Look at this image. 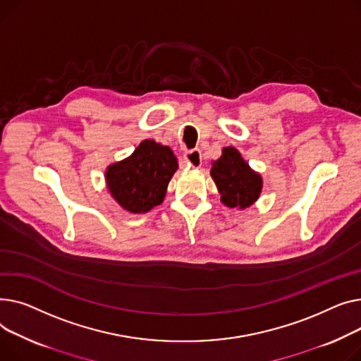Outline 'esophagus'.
Instances as JSON below:
<instances>
[{
	"instance_id": "34e87169",
	"label": "esophagus",
	"mask_w": 361,
	"mask_h": 361,
	"mask_svg": "<svg viewBox=\"0 0 361 361\" xmlns=\"http://www.w3.org/2000/svg\"><path fill=\"white\" fill-rule=\"evenodd\" d=\"M183 159L185 161L188 163L189 167H200L202 164V154L200 150H189L183 154Z\"/></svg>"
}]
</instances>
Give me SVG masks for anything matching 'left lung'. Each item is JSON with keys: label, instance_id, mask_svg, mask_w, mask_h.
Masks as SVG:
<instances>
[{"label": "left lung", "instance_id": "left-lung-1", "mask_svg": "<svg viewBox=\"0 0 361 361\" xmlns=\"http://www.w3.org/2000/svg\"><path fill=\"white\" fill-rule=\"evenodd\" d=\"M211 178L221 194V202L230 208H247L261 195V175L252 171L235 147L223 148L221 157L213 161Z\"/></svg>", "mask_w": 361, "mask_h": 361}]
</instances>
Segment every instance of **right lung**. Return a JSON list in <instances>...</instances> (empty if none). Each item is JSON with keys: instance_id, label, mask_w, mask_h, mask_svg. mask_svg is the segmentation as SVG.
<instances>
[{"instance_id": "obj_1", "label": "right lung", "mask_w": 361, "mask_h": 361, "mask_svg": "<svg viewBox=\"0 0 361 361\" xmlns=\"http://www.w3.org/2000/svg\"><path fill=\"white\" fill-rule=\"evenodd\" d=\"M176 171L178 160L171 148L144 140L130 157L111 164L104 176L114 200L123 209L140 214L163 202Z\"/></svg>"}]
</instances>
